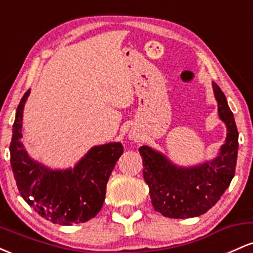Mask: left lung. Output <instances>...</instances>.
<instances>
[{
    "label": "left lung",
    "mask_w": 253,
    "mask_h": 253,
    "mask_svg": "<svg viewBox=\"0 0 253 253\" xmlns=\"http://www.w3.org/2000/svg\"><path fill=\"white\" fill-rule=\"evenodd\" d=\"M213 90L219 117L227 126V136L220 155L210 163L183 169L149 146L139 147L143 175L149 185L156 211L173 219L200 216L210 211L231 184L236 172L238 129L225 94L216 83Z\"/></svg>",
    "instance_id": "left-lung-1"
}]
</instances>
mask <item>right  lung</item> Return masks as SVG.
Wrapping results in <instances>:
<instances>
[{
	"label": "right lung",
	"mask_w": 253,
	"mask_h": 253,
	"mask_svg": "<svg viewBox=\"0 0 253 253\" xmlns=\"http://www.w3.org/2000/svg\"><path fill=\"white\" fill-rule=\"evenodd\" d=\"M31 90L17 106L10 141V164L20 195L38 214L58 225L92 219L103 206L108 178L123 155L120 143L95 146L74 169L53 171L32 161L24 149L22 110Z\"/></svg>",
	"instance_id": "1"
}]
</instances>
